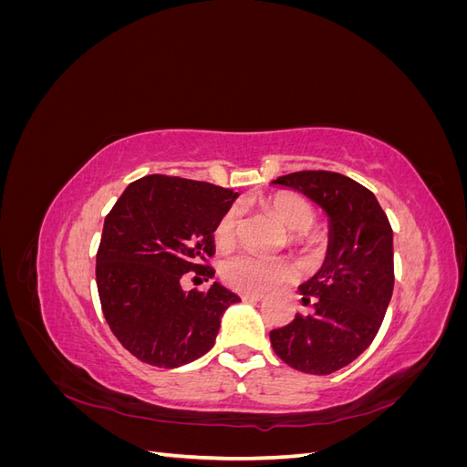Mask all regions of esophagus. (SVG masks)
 Wrapping results in <instances>:
<instances>
[{"instance_id": "obj_1", "label": "esophagus", "mask_w": 467, "mask_h": 467, "mask_svg": "<svg viewBox=\"0 0 467 467\" xmlns=\"http://www.w3.org/2000/svg\"><path fill=\"white\" fill-rule=\"evenodd\" d=\"M242 300L244 302H261L263 296L261 294H249V292H244L242 294Z\"/></svg>"}]
</instances>
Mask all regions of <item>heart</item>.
<instances>
[{
  "mask_svg": "<svg viewBox=\"0 0 467 467\" xmlns=\"http://www.w3.org/2000/svg\"><path fill=\"white\" fill-rule=\"evenodd\" d=\"M268 210L290 230V242L304 245L312 242L306 230L314 225L316 212L298 194H276L268 201ZM242 216L237 208H228L214 225V244L218 249H232L237 242ZM222 276L239 292L259 294L271 290L294 276V266L288 259L263 257L255 253H237L222 263Z\"/></svg>",
  "mask_w": 467,
  "mask_h": 467,
  "instance_id": "heart-1",
  "label": "heart"
}]
</instances>
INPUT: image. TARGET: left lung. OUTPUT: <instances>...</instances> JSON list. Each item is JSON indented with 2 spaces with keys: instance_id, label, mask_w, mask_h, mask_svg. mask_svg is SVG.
Wrapping results in <instances>:
<instances>
[{
  "instance_id": "obj_1",
  "label": "left lung",
  "mask_w": 467,
  "mask_h": 467,
  "mask_svg": "<svg viewBox=\"0 0 467 467\" xmlns=\"http://www.w3.org/2000/svg\"><path fill=\"white\" fill-rule=\"evenodd\" d=\"M302 192L327 216V253L298 286L312 312L271 331L276 355L306 374L341 370L370 347L393 292V232L374 192L331 171H296L271 182Z\"/></svg>"
}]
</instances>
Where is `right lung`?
Segmentation results:
<instances>
[{
  "label": "right lung",
  "instance_id": "add662e5",
  "mask_svg": "<svg viewBox=\"0 0 467 467\" xmlns=\"http://www.w3.org/2000/svg\"><path fill=\"white\" fill-rule=\"evenodd\" d=\"M237 192L210 182L146 175L124 189L105 218L97 251V290L110 331L142 362L179 368L214 347L225 309L239 296L212 282L182 290L214 255V225Z\"/></svg>",
  "mask_w": 467,
  "mask_h": 467
}]
</instances>
